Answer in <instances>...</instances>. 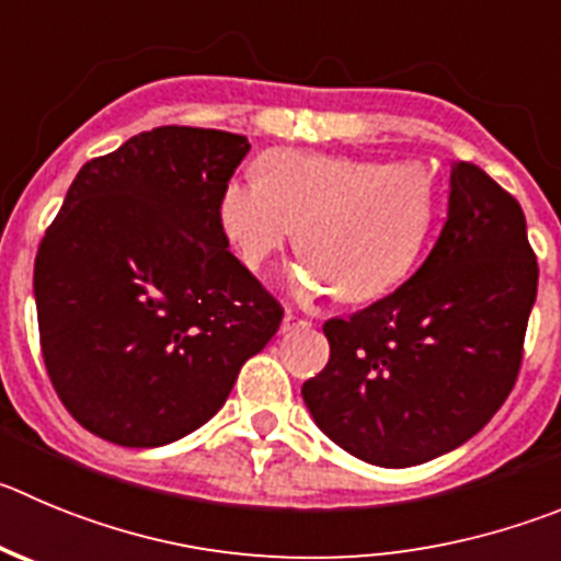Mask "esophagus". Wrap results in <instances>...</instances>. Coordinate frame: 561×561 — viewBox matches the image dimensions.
<instances>
[{
	"label": "esophagus",
	"instance_id": "esophagus-1",
	"mask_svg": "<svg viewBox=\"0 0 561 561\" xmlns=\"http://www.w3.org/2000/svg\"><path fill=\"white\" fill-rule=\"evenodd\" d=\"M307 327H312V321H307V318H298V316H293V312H287L285 321H282V334L298 332V329H307Z\"/></svg>",
	"mask_w": 561,
	"mask_h": 561
}]
</instances>
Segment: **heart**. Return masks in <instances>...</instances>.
I'll return each mask as SVG.
<instances>
[{"label": "heart", "mask_w": 561, "mask_h": 561, "mask_svg": "<svg viewBox=\"0 0 561 561\" xmlns=\"http://www.w3.org/2000/svg\"><path fill=\"white\" fill-rule=\"evenodd\" d=\"M437 216V182L423 162L276 149L256 162V182L232 180L218 198L224 240L249 271L274 260L298 227L310 263L296 279L359 305L399 285Z\"/></svg>", "instance_id": "1"}]
</instances>
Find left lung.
<instances>
[{
    "instance_id": "left-lung-1",
    "label": "left lung",
    "mask_w": 561,
    "mask_h": 561,
    "mask_svg": "<svg viewBox=\"0 0 561 561\" xmlns=\"http://www.w3.org/2000/svg\"><path fill=\"white\" fill-rule=\"evenodd\" d=\"M537 276L517 198L473 162H454L446 227L421 268L323 323L329 363L301 387L307 410L340 448L379 468L454 451L515 387Z\"/></svg>"
}]
</instances>
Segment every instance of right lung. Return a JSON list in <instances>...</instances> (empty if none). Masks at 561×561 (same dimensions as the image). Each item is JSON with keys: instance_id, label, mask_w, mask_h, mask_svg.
Masks as SVG:
<instances>
[{"instance_id": "right-lung-1", "label": "right lung", "mask_w": 561, "mask_h": 561, "mask_svg": "<svg viewBox=\"0 0 561 561\" xmlns=\"http://www.w3.org/2000/svg\"><path fill=\"white\" fill-rule=\"evenodd\" d=\"M243 135L157 127L85 162L35 256L41 354L96 437L157 448L224 407L282 305L229 251L218 198Z\"/></svg>"}]
</instances>
